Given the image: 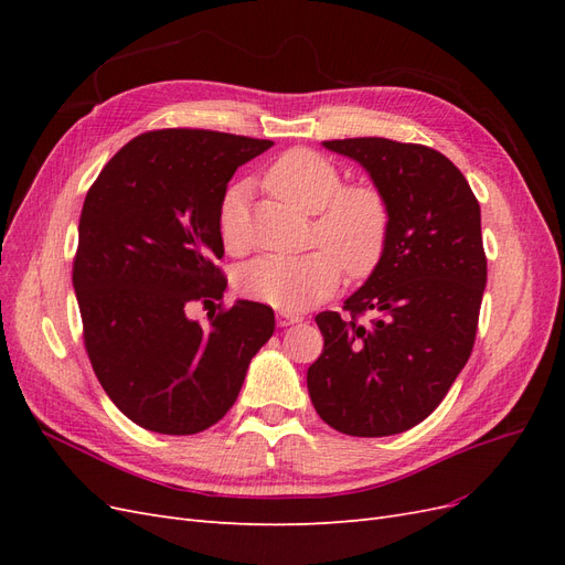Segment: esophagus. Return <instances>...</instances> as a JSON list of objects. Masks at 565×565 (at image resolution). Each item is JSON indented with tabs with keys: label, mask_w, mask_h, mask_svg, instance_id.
<instances>
[{
	"label": "esophagus",
	"mask_w": 565,
	"mask_h": 565,
	"mask_svg": "<svg viewBox=\"0 0 565 565\" xmlns=\"http://www.w3.org/2000/svg\"><path fill=\"white\" fill-rule=\"evenodd\" d=\"M276 320H278L280 328H287V324L301 322V316H299V313H289V311H278V313H276Z\"/></svg>",
	"instance_id": "1"
}]
</instances>
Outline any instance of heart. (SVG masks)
<instances>
[{
  "label": "heart",
  "instance_id": "1",
  "mask_svg": "<svg viewBox=\"0 0 565 565\" xmlns=\"http://www.w3.org/2000/svg\"><path fill=\"white\" fill-rule=\"evenodd\" d=\"M264 188L287 207L316 214L313 241L322 247L297 256H259L235 273L243 297L278 311H306L328 299L341 282V268L351 278H365L382 262L391 212L372 185H341L334 162L313 150H287L264 174ZM245 185H233L221 200L218 233L226 249L245 245Z\"/></svg>",
  "mask_w": 565,
  "mask_h": 565
}]
</instances>
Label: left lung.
Instances as JSON below:
<instances>
[{
	"label": "left lung",
	"instance_id": "1",
	"mask_svg": "<svg viewBox=\"0 0 565 565\" xmlns=\"http://www.w3.org/2000/svg\"><path fill=\"white\" fill-rule=\"evenodd\" d=\"M322 146L365 169L391 228L382 262L344 301L349 318L316 316L324 347L306 384L332 429L393 436L434 413L471 355L488 278L481 207L434 148L377 136ZM365 310L375 320L358 323Z\"/></svg>",
	"mask_w": 565,
	"mask_h": 565
}]
</instances>
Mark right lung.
Listing matches in <instances>:
<instances>
[{"label":"right lung","instance_id":"right-lung-1","mask_svg":"<svg viewBox=\"0 0 565 565\" xmlns=\"http://www.w3.org/2000/svg\"><path fill=\"white\" fill-rule=\"evenodd\" d=\"M270 146L207 129L148 131L84 198L73 266L84 347L108 398L148 431L210 429L276 330L270 306L245 299L210 324L185 313L224 297L221 200L235 169Z\"/></svg>","mask_w":565,"mask_h":565}]
</instances>
